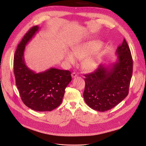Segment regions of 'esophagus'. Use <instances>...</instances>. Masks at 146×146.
<instances>
[{
	"mask_svg": "<svg viewBox=\"0 0 146 146\" xmlns=\"http://www.w3.org/2000/svg\"><path fill=\"white\" fill-rule=\"evenodd\" d=\"M77 76V74L75 72H73L72 73V78H74V77H76Z\"/></svg>",
	"mask_w": 146,
	"mask_h": 146,
	"instance_id": "obj_1",
	"label": "esophagus"
}]
</instances>
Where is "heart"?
I'll list each match as a JSON object with an SVG mask.
<instances>
[{"label":"heart","mask_w":146,"mask_h":146,"mask_svg":"<svg viewBox=\"0 0 146 146\" xmlns=\"http://www.w3.org/2000/svg\"><path fill=\"white\" fill-rule=\"evenodd\" d=\"M101 43L96 40H91L72 47V52L66 51L64 59L69 64H75L77 59L86 58L82 66L87 70H92L96 68L99 63L100 55L97 50L100 47Z\"/></svg>","instance_id":"1"}]
</instances>
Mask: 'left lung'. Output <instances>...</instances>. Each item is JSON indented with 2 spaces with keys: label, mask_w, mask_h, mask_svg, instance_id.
Wrapping results in <instances>:
<instances>
[{
  "label": "left lung",
  "mask_w": 146,
  "mask_h": 146,
  "mask_svg": "<svg viewBox=\"0 0 146 146\" xmlns=\"http://www.w3.org/2000/svg\"><path fill=\"white\" fill-rule=\"evenodd\" d=\"M116 62L110 65L101 64L94 72L84 75L83 94L86 103L92 109L109 110L125 98L132 74L133 60L125 39L116 50Z\"/></svg>",
  "instance_id": "1"
}]
</instances>
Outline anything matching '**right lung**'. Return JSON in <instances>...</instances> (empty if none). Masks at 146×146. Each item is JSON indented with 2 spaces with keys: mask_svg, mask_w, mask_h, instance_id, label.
I'll use <instances>...</instances> for the list:
<instances>
[{
  "mask_svg": "<svg viewBox=\"0 0 146 146\" xmlns=\"http://www.w3.org/2000/svg\"><path fill=\"white\" fill-rule=\"evenodd\" d=\"M38 29V26L31 28L18 45L14 57V73L25 105L35 111H50L61 104L72 77L69 70L50 68L36 73L27 66L24 55L25 46Z\"/></svg>",
  "mask_w": 146,
  "mask_h": 146,
  "instance_id": "1",
  "label": "right lung"
}]
</instances>
